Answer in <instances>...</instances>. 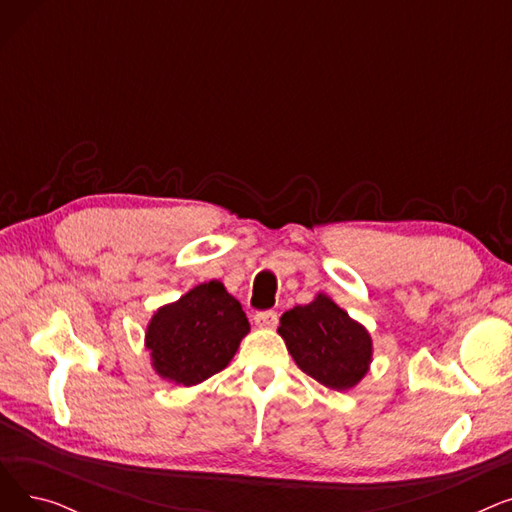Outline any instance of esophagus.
Returning a JSON list of instances; mask_svg holds the SVG:
<instances>
[{
  "mask_svg": "<svg viewBox=\"0 0 512 512\" xmlns=\"http://www.w3.org/2000/svg\"><path fill=\"white\" fill-rule=\"evenodd\" d=\"M255 326L263 330H274L278 326V313L276 311H259L255 315Z\"/></svg>",
  "mask_w": 512,
  "mask_h": 512,
  "instance_id": "obj_1",
  "label": "esophagus"
}]
</instances>
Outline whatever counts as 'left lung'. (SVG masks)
Wrapping results in <instances>:
<instances>
[{"mask_svg":"<svg viewBox=\"0 0 512 512\" xmlns=\"http://www.w3.org/2000/svg\"><path fill=\"white\" fill-rule=\"evenodd\" d=\"M278 334L294 363L332 390L355 388L369 371L373 355L369 332L324 292L309 305L286 311Z\"/></svg>","mask_w":512,"mask_h":512,"instance_id":"1","label":"left lung"}]
</instances>
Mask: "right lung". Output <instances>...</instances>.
Segmentation results:
<instances>
[{
  "mask_svg": "<svg viewBox=\"0 0 512 512\" xmlns=\"http://www.w3.org/2000/svg\"><path fill=\"white\" fill-rule=\"evenodd\" d=\"M249 330L240 303L222 282L211 280L159 307L147 326L145 346L159 378L195 386L232 361Z\"/></svg>",
  "mask_w": 512,
  "mask_h": 512,
  "instance_id": "add662e5",
  "label": "right lung"
}]
</instances>
